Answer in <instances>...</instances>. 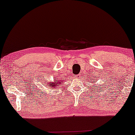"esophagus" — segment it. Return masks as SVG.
I'll return each mask as SVG.
<instances>
[{
	"mask_svg": "<svg viewBox=\"0 0 135 135\" xmlns=\"http://www.w3.org/2000/svg\"><path fill=\"white\" fill-rule=\"evenodd\" d=\"M75 79H79L80 78V75H75Z\"/></svg>",
	"mask_w": 135,
	"mask_h": 135,
	"instance_id": "esophagus-1",
	"label": "esophagus"
}]
</instances>
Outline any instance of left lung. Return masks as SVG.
Returning a JSON list of instances; mask_svg holds the SVG:
<instances>
[{
    "instance_id": "obj_1",
    "label": "left lung",
    "mask_w": 135,
    "mask_h": 135,
    "mask_svg": "<svg viewBox=\"0 0 135 135\" xmlns=\"http://www.w3.org/2000/svg\"><path fill=\"white\" fill-rule=\"evenodd\" d=\"M90 79H92V78L91 77V78H90ZM94 79H95V80H93V82H92V83H93H93H95V81H96V82H97V80H96V77H95V78ZM93 86H92V87H93ZM95 93H96V92H95Z\"/></svg>"
}]
</instances>
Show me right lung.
Instances as JSON below:
<instances>
[{"instance_id": "add662e5", "label": "right lung", "mask_w": 135, "mask_h": 135, "mask_svg": "<svg viewBox=\"0 0 135 135\" xmlns=\"http://www.w3.org/2000/svg\"><path fill=\"white\" fill-rule=\"evenodd\" d=\"M62 82V81H60V80H56V79H54V82H52V81H51L48 84V86H50V87H53V88H56L58 85H61V83Z\"/></svg>"}]
</instances>
